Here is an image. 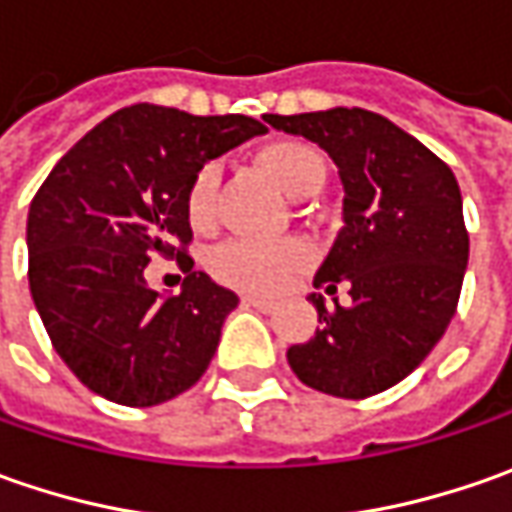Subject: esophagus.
<instances>
[{
    "label": "esophagus",
    "mask_w": 512,
    "mask_h": 512,
    "mask_svg": "<svg viewBox=\"0 0 512 512\" xmlns=\"http://www.w3.org/2000/svg\"><path fill=\"white\" fill-rule=\"evenodd\" d=\"M242 305L245 307H256V310H273V302H267V299H259V296H242Z\"/></svg>",
    "instance_id": "obj_1"
}]
</instances>
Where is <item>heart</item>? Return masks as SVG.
<instances>
[{
  "label": "heart",
  "mask_w": 512,
  "mask_h": 512,
  "mask_svg": "<svg viewBox=\"0 0 512 512\" xmlns=\"http://www.w3.org/2000/svg\"><path fill=\"white\" fill-rule=\"evenodd\" d=\"M253 165L267 182H273L290 199L310 196L325 182L322 153L299 139L267 142L256 150ZM216 190H219V170L213 165H202L193 173L185 193V213L193 230L213 227ZM307 262H310V247L299 239H285L273 245L233 239L210 253L207 267L222 285L245 293H273L276 287L285 285L287 276L299 273Z\"/></svg>",
  "instance_id": "b5f03b06"
}]
</instances>
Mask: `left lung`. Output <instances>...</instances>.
<instances>
[{"label":"left lung","mask_w":512,"mask_h":512,"mask_svg":"<svg viewBox=\"0 0 512 512\" xmlns=\"http://www.w3.org/2000/svg\"><path fill=\"white\" fill-rule=\"evenodd\" d=\"M265 122L316 142L344 187V227L313 287L333 296L347 282L350 305L327 307L310 293L322 327L287 362L327 396H376L427 359L456 313L470 253L459 182L433 150L370 110L267 113Z\"/></svg>","instance_id":"left-lung-1"}]
</instances>
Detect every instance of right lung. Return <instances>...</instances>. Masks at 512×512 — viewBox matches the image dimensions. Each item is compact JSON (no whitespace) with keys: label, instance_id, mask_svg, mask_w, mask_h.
Masks as SVG:
<instances>
[{"label":"right lung","instance_id":"right-lung-1","mask_svg":"<svg viewBox=\"0 0 512 512\" xmlns=\"http://www.w3.org/2000/svg\"><path fill=\"white\" fill-rule=\"evenodd\" d=\"M250 116L116 110L56 162L28 213L33 305L62 362L125 407L185 393L213 359L239 296L193 270L185 193L193 173L265 133ZM153 255L183 259L179 297L150 291Z\"/></svg>","mask_w":512,"mask_h":512}]
</instances>
